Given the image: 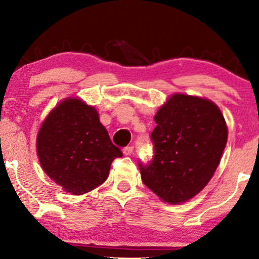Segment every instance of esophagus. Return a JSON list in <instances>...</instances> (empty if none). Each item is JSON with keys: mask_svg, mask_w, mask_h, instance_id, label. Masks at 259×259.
Here are the masks:
<instances>
[{"mask_svg": "<svg viewBox=\"0 0 259 259\" xmlns=\"http://www.w3.org/2000/svg\"><path fill=\"white\" fill-rule=\"evenodd\" d=\"M123 154L125 155H131L133 153V146H127V147H125L123 148Z\"/></svg>", "mask_w": 259, "mask_h": 259, "instance_id": "obj_1", "label": "esophagus"}]
</instances>
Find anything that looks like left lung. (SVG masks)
Returning a JSON list of instances; mask_svg holds the SVG:
<instances>
[{"label":"left lung","mask_w":259,"mask_h":259,"mask_svg":"<svg viewBox=\"0 0 259 259\" xmlns=\"http://www.w3.org/2000/svg\"><path fill=\"white\" fill-rule=\"evenodd\" d=\"M154 121V155L147 165L139 162L141 180L165 203H184L207 185L218 167L228 141L225 119L211 100L173 94Z\"/></svg>","instance_id":"obj_1"}]
</instances>
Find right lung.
<instances>
[{"label":"right lung","instance_id":"add662e5","mask_svg":"<svg viewBox=\"0 0 259 259\" xmlns=\"http://www.w3.org/2000/svg\"><path fill=\"white\" fill-rule=\"evenodd\" d=\"M36 150L49 178L75 196L101 185L112 161L122 157L97 109L77 98L65 99L49 113L37 133Z\"/></svg>","mask_w":259,"mask_h":259}]
</instances>
